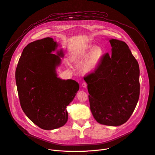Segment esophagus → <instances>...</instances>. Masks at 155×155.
Returning a JSON list of instances; mask_svg holds the SVG:
<instances>
[{
  "mask_svg": "<svg viewBox=\"0 0 155 155\" xmlns=\"http://www.w3.org/2000/svg\"><path fill=\"white\" fill-rule=\"evenodd\" d=\"M82 87H84V88H85V87H87V83L86 82H84L82 84Z\"/></svg>",
  "mask_w": 155,
  "mask_h": 155,
  "instance_id": "esophagus-1",
  "label": "esophagus"
}]
</instances>
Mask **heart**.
<instances>
[{
	"label": "heart",
	"instance_id": "heart-1",
	"mask_svg": "<svg viewBox=\"0 0 155 155\" xmlns=\"http://www.w3.org/2000/svg\"><path fill=\"white\" fill-rule=\"evenodd\" d=\"M104 54V51L102 47L90 44L74 55L72 58V61L76 62L87 58L81 68V71L83 74H88L93 73L97 68L102 61Z\"/></svg>",
	"mask_w": 155,
	"mask_h": 155
}]
</instances>
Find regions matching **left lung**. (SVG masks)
Here are the masks:
<instances>
[{"instance_id":"left-lung-1","label":"left lung","mask_w":155,"mask_h":155,"mask_svg":"<svg viewBox=\"0 0 155 155\" xmlns=\"http://www.w3.org/2000/svg\"><path fill=\"white\" fill-rule=\"evenodd\" d=\"M110 54L106 53L97 68L85 78L90 108L102 125L120 126L133 114L140 96V69L128 46L110 39Z\"/></svg>"}]
</instances>
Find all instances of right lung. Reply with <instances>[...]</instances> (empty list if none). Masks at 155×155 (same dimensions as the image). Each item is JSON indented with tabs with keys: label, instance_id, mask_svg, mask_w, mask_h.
<instances>
[{
	"label": "right lung",
	"instance_id": "1",
	"mask_svg": "<svg viewBox=\"0 0 155 155\" xmlns=\"http://www.w3.org/2000/svg\"><path fill=\"white\" fill-rule=\"evenodd\" d=\"M58 44L47 37L29 43L23 49L15 71L21 107L40 128L51 130L68 121L67 106L79 89L78 82L58 77L56 68L64 57Z\"/></svg>",
	"mask_w": 155,
	"mask_h": 155
}]
</instances>
